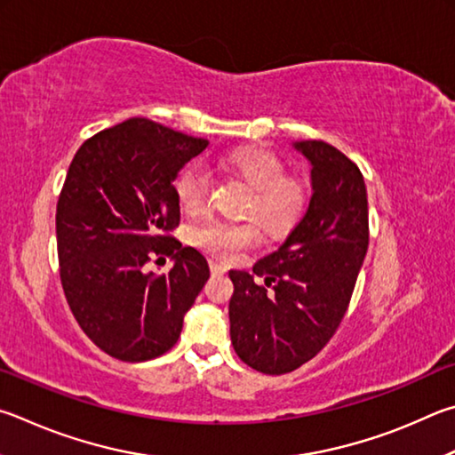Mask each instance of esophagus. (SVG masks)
Wrapping results in <instances>:
<instances>
[{"label": "esophagus", "mask_w": 455, "mask_h": 455, "mask_svg": "<svg viewBox=\"0 0 455 455\" xmlns=\"http://www.w3.org/2000/svg\"><path fill=\"white\" fill-rule=\"evenodd\" d=\"M210 269H212L213 275H221V274L228 272V267L223 266V264H220L218 259H210Z\"/></svg>", "instance_id": "esophagus-1"}]
</instances>
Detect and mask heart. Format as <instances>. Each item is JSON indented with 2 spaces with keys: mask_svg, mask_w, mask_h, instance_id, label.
Segmentation results:
<instances>
[{
  "mask_svg": "<svg viewBox=\"0 0 455 455\" xmlns=\"http://www.w3.org/2000/svg\"><path fill=\"white\" fill-rule=\"evenodd\" d=\"M218 165L250 188L243 213L258 221L267 235L280 237L298 226L309 204V186L299 178L285 175L277 156L264 149L240 148L220 156ZM210 180L204 167L188 165L173 181V194L183 212L197 213L205 205ZM258 240L253 221L210 220L191 229V243L212 256L229 258Z\"/></svg>",
  "mask_w": 455,
  "mask_h": 455,
  "instance_id": "b5f03b06",
  "label": "heart"
}]
</instances>
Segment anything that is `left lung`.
Here are the masks:
<instances>
[{"instance_id":"8db88e82","label":"left lung","mask_w":455,"mask_h":455,"mask_svg":"<svg viewBox=\"0 0 455 455\" xmlns=\"http://www.w3.org/2000/svg\"><path fill=\"white\" fill-rule=\"evenodd\" d=\"M293 148L312 164L307 212L251 274L229 272L234 349L243 363L269 376L298 370L331 339L347 312L370 242L368 191L360 167L320 140L296 141Z\"/></svg>"}]
</instances>
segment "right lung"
Here are the masks:
<instances>
[{
	"instance_id": "add662e5",
	"label": "right lung",
	"mask_w": 455,
	"mask_h": 455,
	"mask_svg": "<svg viewBox=\"0 0 455 455\" xmlns=\"http://www.w3.org/2000/svg\"><path fill=\"white\" fill-rule=\"evenodd\" d=\"M207 143L132 117L85 140L69 165L55 213L63 293L85 336L116 360L172 349L210 277L202 253L164 234L180 226L175 175ZM164 252L171 272L146 273Z\"/></svg>"
}]
</instances>
